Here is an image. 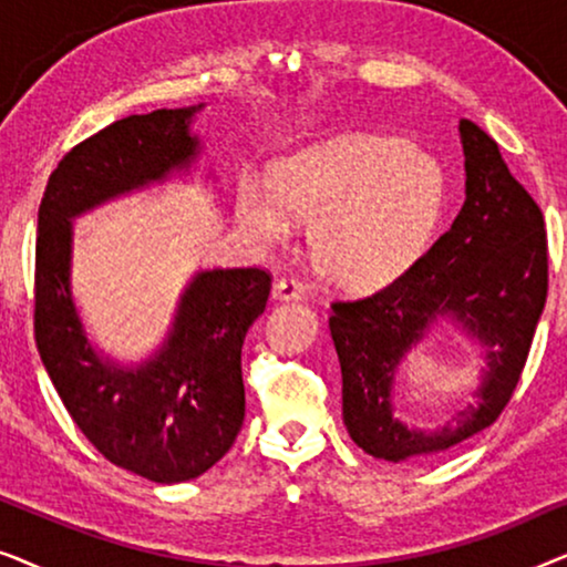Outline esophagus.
<instances>
[{"label": "esophagus", "mask_w": 567, "mask_h": 567, "mask_svg": "<svg viewBox=\"0 0 567 567\" xmlns=\"http://www.w3.org/2000/svg\"><path fill=\"white\" fill-rule=\"evenodd\" d=\"M274 297L281 301H293L305 297V286H301L297 278H278L274 286Z\"/></svg>", "instance_id": "obj_1"}]
</instances>
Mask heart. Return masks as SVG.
Here are the masks:
<instances>
[{
    "mask_svg": "<svg viewBox=\"0 0 567 567\" xmlns=\"http://www.w3.org/2000/svg\"><path fill=\"white\" fill-rule=\"evenodd\" d=\"M446 206V173L421 146L353 134L281 159L276 183L243 175L237 224L260 247L291 243L309 224V250L330 281L374 289L413 266Z\"/></svg>",
    "mask_w": 567,
    "mask_h": 567,
    "instance_id": "obj_1",
    "label": "heart"
}]
</instances>
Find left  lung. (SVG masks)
I'll use <instances>...</instances> for the list:
<instances>
[{
    "mask_svg": "<svg viewBox=\"0 0 567 567\" xmlns=\"http://www.w3.org/2000/svg\"><path fill=\"white\" fill-rule=\"evenodd\" d=\"M460 138L467 181L449 231L390 286L332 305L343 423L377 460L441 454L493 425L516 390L545 309L547 237L539 206L477 123L462 118ZM446 321L484 351L476 402L439 430H413L393 415V377L406 353Z\"/></svg>",
    "mask_w": 567,
    "mask_h": 567,
    "instance_id": "obj_1",
    "label": "left lung"
}]
</instances>
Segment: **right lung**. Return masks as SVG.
<instances>
[{
    "label": "right lung",
    "mask_w": 567,
    "mask_h": 567,
    "mask_svg": "<svg viewBox=\"0 0 567 567\" xmlns=\"http://www.w3.org/2000/svg\"><path fill=\"white\" fill-rule=\"evenodd\" d=\"M190 107L128 115L64 154L45 185L35 239V343L61 402L105 460L152 483L212 470L245 421L243 343L266 309L260 268L198 270L150 359L97 351L72 291L74 219L134 190L190 173L200 157Z\"/></svg>",
    "instance_id": "obj_1"
}]
</instances>
